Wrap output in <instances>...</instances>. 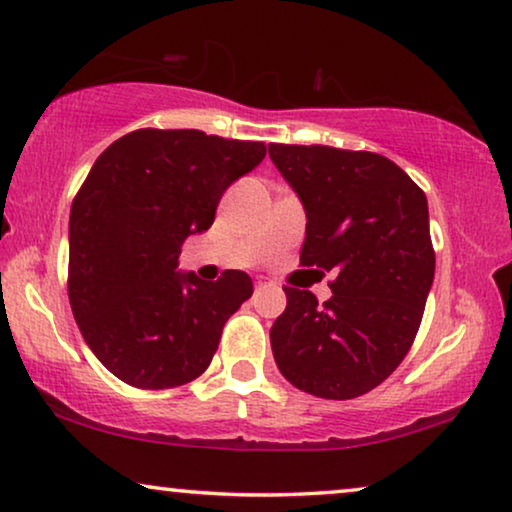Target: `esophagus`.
<instances>
[{
  "label": "esophagus",
  "mask_w": 512,
  "mask_h": 512,
  "mask_svg": "<svg viewBox=\"0 0 512 512\" xmlns=\"http://www.w3.org/2000/svg\"><path fill=\"white\" fill-rule=\"evenodd\" d=\"M262 287H266V280L257 278V280H255V290H262Z\"/></svg>",
  "instance_id": "esophagus-1"
}]
</instances>
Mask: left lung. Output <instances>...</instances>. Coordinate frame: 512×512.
Returning <instances> with one entry per match:
<instances>
[{"instance_id":"8db88e82","label":"left lung","mask_w":512,"mask_h":512,"mask_svg":"<svg viewBox=\"0 0 512 512\" xmlns=\"http://www.w3.org/2000/svg\"><path fill=\"white\" fill-rule=\"evenodd\" d=\"M269 157L306 211L301 264L336 273L322 306L283 287L273 359L313 397L355 399L397 369L420 329L436 269L427 197L376 153L271 143Z\"/></svg>"}]
</instances>
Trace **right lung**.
<instances>
[{"label": "right lung", "mask_w": 512, "mask_h": 512, "mask_svg": "<svg viewBox=\"0 0 512 512\" xmlns=\"http://www.w3.org/2000/svg\"><path fill=\"white\" fill-rule=\"evenodd\" d=\"M264 155L259 141L136 129L92 164L69 215V304L85 343L122 383L169 390L208 369L253 280L229 269L208 283L178 271V255Z\"/></svg>", "instance_id": "obj_1"}]
</instances>
